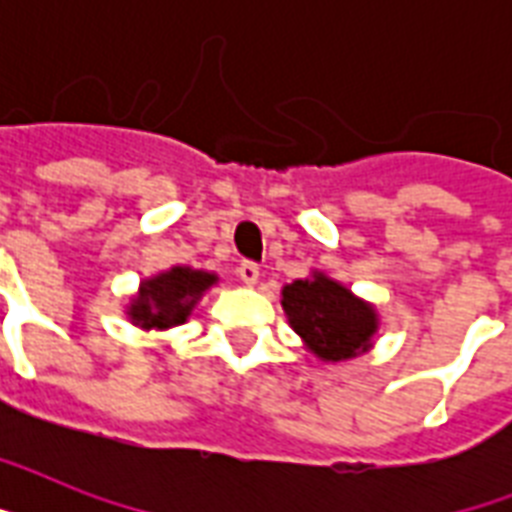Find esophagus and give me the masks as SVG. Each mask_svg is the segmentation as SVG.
<instances>
[{
  "instance_id": "34e87169",
  "label": "esophagus",
  "mask_w": 512,
  "mask_h": 512,
  "mask_svg": "<svg viewBox=\"0 0 512 512\" xmlns=\"http://www.w3.org/2000/svg\"><path fill=\"white\" fill-rule=\"evenodd\" d=\"M239 279L244 281V284H249V287H252V284H255L257 281V276H260V268H257V263H252V260H241V265H239Z\"/></svg>"
}]
</instances>
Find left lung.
<instances>
[{
    "label": "left lung",
    "mask_w": 512,
    "mask_h": 512,
    "mask_svg": "<svg viewBox=\"0 0 512 512\" xmlns=\"http://www.w3.org/2000/svg\"><path fill=\"white\" fill-rule=\"evenodd\" d=\"M281 295L289 324L311 345L316 356L342 361L369 348V337L377 329L372 308L350 295L337 281L327 276L292 281Z\"/></svg>",
    "instance_id": "8db88e82"
}]
</instances>
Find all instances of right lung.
<instances>
[{"label":"right lung","mask_w":512,"mask_h":512,"mask_svg":"<svg viewBox=\"0 0 512 512\" xmlns=\"http://www.w3.org/2000/svg\"><path fill=\"white\" fill-rule=\"evenodd\" d=\"M215 276L191 268H172V271L146 281V287L130 308V316L140 327L170 329L183 324L191 313L196 297L215 284Z\"/></svg>","instance_id":"obj_1"}]
</instances>
